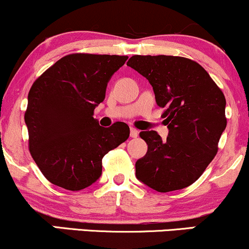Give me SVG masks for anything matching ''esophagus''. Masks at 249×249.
Returning <instances> with one entry per match:
<instances>
[{
  "instance_id": "1",
  "label": "esophagus",
  "mask_w": 249,
  "mask_h": 249,
  "mask_svg": "<svg viewBox=\"0 0 249 249\" xmlns=\"http://www.w3.org/2000/svg\"><path fill=\"white\" fill-rule=\"evenodd\" d=\"M138 130H137V128H134V127H131L130 128V136H131V138H137V137H138Z\"/></svg>"
}]
</instances>
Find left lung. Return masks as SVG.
<instances>
[{"label": "left lung", "mask_w": 249, "mask_h": 249, "mask_svg": "<svg viewBox=\"0 0 249 249\" xmlns=\"http://www.w3.org/2000/svg\"><path fill=\"white\" fill-rule=\"evenodd\" d=\"M152 85L156 102L165 108L168 137L139 133L147 153L136 162V177L158 192L192 185L218 152L227 125L222 91L199 63L179 56H141L128 59Z\"/></svg>", "instance_id": "left-lung-1"}]
</instances>
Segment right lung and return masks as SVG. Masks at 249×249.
Returning a JSON list of instances; mask_svg holds the SVG:
<instances>
[{"label":"right lung","mask_w":249,"mask_h":249,"mask_svg":"<svg viewBox=\"0 0 249 249\" xmlns=\"http://www.w3.org/2000/svg\"><path fill=\"white\" fill-rule=\"evenodd\" d=\"M126 59L70 53L34 82L24 113L29 151L51 184L69 191L89 187L101 177L103 157L128 138L125 123L102 127L92 117L108 81Z\"/></svg>","instance_id":"obj_1"}]
</instances>
